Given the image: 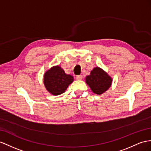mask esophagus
Masks as SVG:
<instances>
[{
  "instance_id": "1",
  "label": "esophagus",
  "mask_w": 151,
  "mask_h": 151,
  "mask_svg": "<svg viewBox=\"0 0 151 151\" xmlns=\"http://www.w3.org/2000/svg\"><path fill=\"white\" fill-rule=\"evenodd\" d=\"M76 79L78 80H80L82 79V75H77L76 76Z\"/></svg>"
}]
</instances>
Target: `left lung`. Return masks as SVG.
Segmentation results:
<instances>
[{"mask_svg":"<svg viewBox=\"0 0 151 151\" xmlns=\"http://www.w3.org/2000/svg\"><path fill=\"white\" fill-rule=\"evenodd\" d=\"M86 83L96 94H101L111 86V77L99 68H95L86 77Z\"/></svg>","mask_w":151,"mask_h":151,"instance_id":"obj_1","label":"left lung"}]
</instances>
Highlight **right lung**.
<instances>
[{"label":"right lung","instance_id":"obj_1","mask_svg":"<svg viewBox=\"0 0 151 151\" xmlns=\"http://www.w3.org/2000/svg\"><path fill=\"white\" fill-rule=\"evenodd\" d=\"M73 77L66 75L59 66H54L46 72L44 76V84L47 91L52 94L57 96L64 93Z\"/></svg>","mask_w":151,"mask_h":151}]
</instances>
